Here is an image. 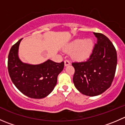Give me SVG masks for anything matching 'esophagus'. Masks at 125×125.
<instances>
[{
	"mask_svg": "<svg viewBox=\"0 0 125 125\" xmlns=\"http://www.w3.org/2000/svg\"><path fill=\"white\" fill-rule=\"evenodd\" d=\"M64 63H65V66H69V65H70V61H68V60H65V62H64Z\"/></svg>",
	"mask_w": 125,
	"mask_h": 125,
	"instance_id": "obj_1",
	"label": "esophagus"
}]
</instances>
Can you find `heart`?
Wrapping results in <instances>:
<instances>
[{"label":"heart","instance_id":"heart-1","mask_svg":"<svg viewBox=\"0 0 125 125\" xmlns=\"http://www.w3.org/2000/svg\"><path fill=\"white\" fill-rule=\"evenodd\" d=\"M94 48L93 40L87 39L83 40L77 39L70 43L65 48V51L71 52V57L74 60L83 61L89 57Z\"/></svg>","mask_w":125,"mask_h":125}]
</instances>
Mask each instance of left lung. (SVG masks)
<instances>
[{
    "label": "left lung",
    "mask_w": 125,
    "mask_h": 125,
    "mask_svg": "<svg viewBox=\"0 0 125 125\" xmlns=\"http://www.w3.org/2000/svg\"><path fill=\"white\" fill-rule=\"evenodd\" d=\"M94 34L97 40L89 59L72 63L74 86L88 96L100 95L111 86L117 62L116 50L109 39L101 33Z\"/></svg>",
    "instance_id": "1"
}]
</instances>
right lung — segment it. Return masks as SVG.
Returning a JSON list of instances; mask_svg holds the SVG:
<instances>
[{"mask_svg": "<svg viewBox=\"0 0 125 125\" xmlns=\"http://www.w3.org/2000/svg\"><path fill=\"white\" fill-rule=\"evenodd\" d=\"M22 40L15 43L9 52L8 69L11 80L21 93L29 97H46L56 85L58 75L63 70L64 62L56 63L50 59L38 65L22 62L18 54Z\"/></svg>", "mask_w": 125, "mask_h": 125, "instance_id": "right-lung-1", "label": "right lung"}]
</instances>
